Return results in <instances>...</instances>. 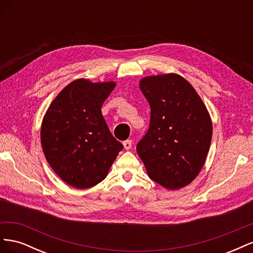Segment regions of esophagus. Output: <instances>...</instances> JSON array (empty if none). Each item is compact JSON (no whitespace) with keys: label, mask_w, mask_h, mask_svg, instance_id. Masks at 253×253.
<instances>
[{"label":"esophagus","mask_w":253,"mask_h":253,"mask_svg":"<svg viewBox=\"0 0 253 253\" xmlns=\"http://www.w3.org/2000/svg\"><path fill=\"white\" fill-rule=\"evenodd\" d=\"M124 147H125L126 150H129V149H131V148H132V140L127 139V140L124 141Z\"/></svg>","instance_id":"esophagus-1"}]
</instances>
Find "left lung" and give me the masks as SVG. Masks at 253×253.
Segmentation results:
<instances>
[{
	"mask_svg": "<svg viewBox=\"0 0 253 253\" xmlns=\"http://www.w3.org/2000/svg\"><path fill=\"white\" fill-rule=\"evenodd\" d=\"M139 87L150 104L151 119L137 153L152 180L170 190L186 187L208 155L209 112L193 86L177 74L148 76Z\"/></svg>",
	"mask_w": 253,
	"mask_h": 253,
	"instance_id": "8db88e82",
	"label": "left lung"
}]
</instances>
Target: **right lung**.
I'll return each instance as SVG.
<instances>
[{
	"mask_svg": "<svg viewBox=\"0 0 253 253\" xmlns=\"http://www.w3.org/2000/svg\"><path fill=\"white\" fill-rule=\"evenodd\" d=\"M116 83L77 79L53 99L41 126L45 158L59 177L77 189L102 181L124 149L111 134L101 106Z\"/></svg>",
	"mask_w": 253,
	"mask_h": 253,
	"instance_id": "add662e5",
	"label": "right lung"
}]
</instances>
